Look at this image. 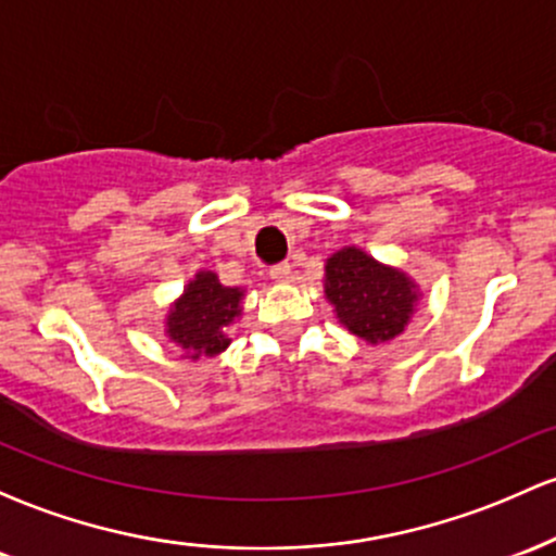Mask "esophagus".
Wrapping results in <instances>:
<instances>
[{"mask_svg":"<svg viewBox=\"0 0 556 556\" xmlns=\"http://www.w3.org/2000/svg\"><path fill=\"white\" fill-rule=\"evenodd\" d=\"M269 277H271L277 285L292 282V266H290V264H277V266H271Z\"/></svg>","mask_w":556,"mask_h":556,"instance_id":"34e87169","label":"esophagus"}]
</instances>
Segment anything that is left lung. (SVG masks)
I'll list each match as a JSON object with an SVG mask.
<instances>
[{
    "label": "left lung",
    "mask_w": 556,
    "mask_h": 556,
    "mask_svg": "<svg viewBox=\"0 0 556 556\" xmlns=\"http://www.w3.org/2000/svg\"><path fill=\"white\" fill-rule=\"evenodd\" d=\"M324 298L337 321L366 344L397 340L420 305L418 282L381 264L358 245H344L324 264Z\"/></svg>",
    "instance_id": "obj_1"
}]
</instances>
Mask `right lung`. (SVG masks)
I'll return each mask as SVG.
<instances>
[{
  "label": "right lung",
  "instance_id": "add662e5",
  "mask_svg": "<svg viewBox=\"0 0 556 556\" xmlns=\"http://www.w3.org/2000/svg\"><path fill=\"white\" fill-rule=\"evenodd\" d=\"M245 287H225L214 271L201 269L164 316V337L180 348V358H216L229 348V327L242 316Z\"/></svg>",
  "mask_w": 556,
  "mask_h": 556
}]
</instances>
